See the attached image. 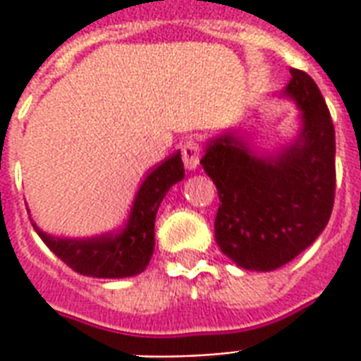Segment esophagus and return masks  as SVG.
Segmentation results:
<instances>
[{"label": "esophagus", "mask_w": 361, "mask_h": 361, "mask_svg": "<svg viewBox=\"0 0 361 361\" xmlns=\"http://www.w3.org/2000/svg\"><path fill=\"white\" fill-rule=\"evenodd\" d=\"M181 159H183V164H185L187 170L197 169L200 159V145L195 140L183 142V145H181Z\"/></svg>", "instance_id": "esophagus-1"}]
</instances>
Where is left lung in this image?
Here are the masks:
<instances>
[{
    "label": "left lung",
    "mask_w": 361,
    "mask_h": 361,
    "mask_svg": "<svg viewBox=\"0 0 361 361\" xmlns=\"http://www.w3.org/2000/svg\"><path fill=\"white\" fill-rule=\"evenodd\" d=\"M284 94L301 109V132L257 155L233 132L206 144L200 164L219 195L216 242L246 271L290 263L326 229L335 200V128L312 77L290 70Z\"/></svg>",
    "instance_id": "obj_1"
}]
</instances>
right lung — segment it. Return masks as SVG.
<instances>
[{
	"label": "right lung",
	"mask_w": 361,
	"mask_h": 361,
	"mask_svg": "<svg viewBox=\"0 0 361 361\" xmlns=\"http://www.w3.org/2000/svg\"><path fill=\"white\" fill-rule=\"evenodd\" d=\"M185 170L180 151L151 170L132 202L130 216L117 233L94 238H60L47 235L34 224V229L52 254L82 276L92 279H126L136 276L149 265L155 247V217L164 195L183 180Z\"/></svg>",
	"instance_id": "right-lung-1"
}]
</instances>
